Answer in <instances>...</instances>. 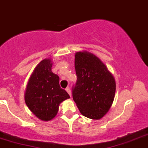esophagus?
<instances>
[{"mask_svg": "<svg viewBox=\"0 0 148 148\" xmlns=\"http://www.w3.org/2000/svg\"><path fill=\"white\" fill-rule=\"evenodd\" d=\"M66 92H67L68 93H69V95L70 96H71V90H70V88L68 87V88H66Z\"/></svg>", "mask_w": 148, "mask_h": 148, "instance_id": "obj_1", "label": "esophagus"}]
</instances>
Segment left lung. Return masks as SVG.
Instances as JSON below:
<instances>
[{"instance_id":"8db88e82","label":"left lung","mask_w":148,"mask_h":148,"mask_svg":"<svg viewBox=\"0 0 148 148\" xmlns=\"http://www.w3.org/2000/svg\"><path fill=\"white\" fill-rule=\"evenodd\" d=\"M74 67L77 79L72 87L73 99L82 115L101 119L114 101V77L99 58L87 51L76 52Z\"/></svg>"}]
</instances>
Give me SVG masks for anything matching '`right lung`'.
<instances>
[{
  "mask_svg": "<svg viewBox=\"0 0 148 148\" xmlns=\"http://www.w3.org/2000/svg\"><path fill=\"white\" fill-rule=\"evenodd\" d=\"M50 59L41 60L30 76L25 93L29 110L38 119L48 121L55 117L59 105L69 95L59 85V77L52 71Z\"/></svg>",
  "mask_w": 148,
  "mask_h": 148,
  "instance_id": "1",
  "label": "right lung"
}]
</instances>
